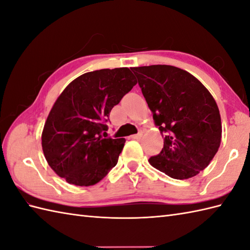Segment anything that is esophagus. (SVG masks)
Here are the masks:
<instances>
[{"label": "esophagus", "instance_id": "1", "mask_svg": "<svg viewBox=\"0 0 250 250\" xmlns=\"http://www.w3.org/2000/svg\"><path fill=\"white\" fill-rule=\"evenodd\" d=\"M143 136V133L142 132H139V133H137V134H134V135H132L131 136V138H133V139H139Z\"/></svg>", "mask_w": 250, "mask_h": 250}]
</instances>
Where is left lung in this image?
<instances>
[{
    "instance_id": "8db88e82",
    "label": "left lung",
    "mask_w": 250,
    "mask_h": 250,
    "mask_svg": "<svg viewBox=\"0 0 250 250\" xmlns=\"http://www.w3.org/2000/svg\"><path fill=\"white\" fill-rule=\"evenodd\" d=\"M138 85L164 137L149 163L184 180L204 170L222 141V120L214 98L194 75L168 65L134 67Z\"/></svg>"
}]
</instances>
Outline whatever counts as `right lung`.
Returning a JSON list of instances; mask_svg holds the SVG:
<instances>
[{
  "instance_id": "1",
  "label": "right lung",
  "mask_w": 250,
  "mask_h": 250,
  "mask_svg": "<svg viewBox=\"0 0 250 250\" xmlns=\"http://www.w3.org/2000/svg\"><path fill=\"white\" fill-rule=\"evenodd\" d=\"M136 83L129 68L101 69L80 75L63 89L42 135L44 158L56 175L89 187L116 166L125 139L103 136L112 108Z\"/></svg>"
}]
</instances>
